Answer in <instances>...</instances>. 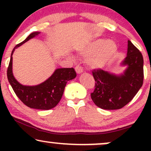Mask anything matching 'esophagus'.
<instances>
[{
  "label": "esophagus",
  "mask_w": 151,
  "mask_h": 151,
  "mask_svg": "<svg viewBox=\"0 0 151 151\" xmlns=\"http://www.w3.org/2000/svg\"><path fill=\"white\" fill-rule=\"evenodd\" d=\"M75 71L77 74H81L83 72V68L81 67V66L78 65L75 67Z\"/></svg>",
  "instance_id": "esophagus-1"
}]
</instances>
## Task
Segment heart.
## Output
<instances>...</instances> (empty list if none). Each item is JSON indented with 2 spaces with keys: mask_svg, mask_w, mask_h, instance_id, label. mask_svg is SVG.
Instances as JSON below:
<instances>
[{
  "mask_svg": "<svg viewBox=\"0 0 151 151\" xmlns=\"http://www.w3.org/2000/svg\"><path fill=\"white\" fill-rule=\"evenodd\" d=\"M117 51L116 42L101 38L89 43L81 50L80 53L83 56L89 57L86 62L91 68L99 69L109 64Z\"/></svg>",
  "mask_w": 151,
  "mask_h": 151,
  "instance_id": "heart-1",
  "label": "heart"
}]
</instances>
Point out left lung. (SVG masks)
<instances>
[{
  "instance_id": "1",
  "label": "left lung",
  "mask_w": 151,
  "mask_h": 151,
  "mask_svg": "<svg viewBox=\"0 0 151 151\" xmlns=\"http://www.w3.org/2000/svg\"><path fill=\"white\" fill-rule=\"evenodd\" d=\"M121 65L127 67L119 75L100 69L92 71L95 89L91 98L99 108L106 110L123 108L133 99L143 85V55L130 40L128 41L127 56Z\"/></svg>"
}]
</instances>
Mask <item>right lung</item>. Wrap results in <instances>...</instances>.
I'll return each instance as SVG.
<instances>
[{
	"instance_id": "add662e5",
	"label": "right lung",
	"mask_w": 151,
	"mask_h": 151,
	"mask_svg": "<svg viewBox=\"0 0 151 151\" xmlns=\"http://www.w3.org/2000/svg\"><path fill=\"white\" fill-rule=\"evenodd\" d=\"M39 34V32H32L25 40L13 48L7 70V77L15 94L24 104L31 109L49 110L58 105L63 94L67 82L74 79L77 74L74 68L57 69L46 81L35 86H24L15 79L12 70V55L17 47Z\"/></svg>"
}]
</instances>
